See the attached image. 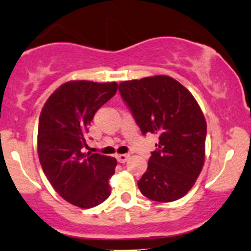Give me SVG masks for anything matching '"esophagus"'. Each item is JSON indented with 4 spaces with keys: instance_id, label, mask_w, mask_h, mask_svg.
Masks as SVG:
<instances>
[{
    "instance_id": "esophagus-1",
    "label": "esophagus",
    "mask_w": 251,
    "mask_h": 251,
    "mask_svg": "<svg viewBox=\"0 0 251 251\" xmlns=\"http://www.w3.org/2000/svg\"><path fill=\"white\" fill-rule=\"evenodd\" d=\"M129 158V155L128 154H119L117 155V160H118L119 163H125L126 161H127Z\"/></svg>"
}]
</instances>
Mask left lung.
<instances>
[{
	"label": "left lung",
	"mask_w": 251,
	"mask_h": 251,
	"mask_svg": "<svg viewBox=\"0 0 251 251\" xmlns=\"http://www.w3.org/2000/svg\"><path fill=\"white\" fill-rule=\"evenodd\" d=\"M119 93L142 134L157 133L147 171L138 180L142 195L169 202L190 191L205 161L206 120L192 94L167 75L125 81Z\"/></svg>",
	"instance_id": "8db88e82"
}]
</instances>
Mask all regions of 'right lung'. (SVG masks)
I'll list each match as a JSON object with an SVG mask.
<instances>
[{
	"mask_svg": "<svg viewBox=\"0 0 251 251\" xmlns=\"http://www.w3.org/2000/svg\"><path fill=\"white\" fill-rule=\"evenodd\" d=\"M116 82L69 81L50 95L40 112L38 156L44 173L65 201L90 208L109 198L117 160L83 154L84 134L96 111L115 96Z\"/></svg>",
	"mask_w": 251,
	"mask_h": 251,
	"instance_id": "1",
	"label": "right lung"
}]
</instances>
